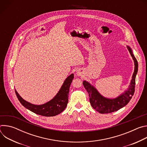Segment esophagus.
I'll list each match as a JSON object with an SVG mask.
<instances>
[{
	"instance_id": "obj_1",
	"label": "esophagus",
	"mask_w": 147,
	"mask_h": 147,
	"mask_svg": "<svg viewBox=\"0 0 147 147\" xmlns=\"http://www.w3.org/2000/svg\"><path fill=\"white\" fill-rule=\"evenodd\" d=\"M82 70H78L77 71H76V74L78 76H80L82 74Z\"/></svg>"
}]
</instances>
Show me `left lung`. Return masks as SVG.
Wrapping results in <instances>:
<instances>
[{
	"instance_id": "1",
	"label": "left lung",
	"mask_w": 147,
	"mask_h": 147,
	"mask_svg": "<svg viewBox=\"0 0 147 147\" xmlns=\"http://www.w3.org/2000/svg\"><path fill=\"white\" fill-rule=\"evenodd\" d=\"M127 48L134 62V71L130 84L127 90L116 98L110 99L103 96L90 83L84 81V87L88 92L90 102L92 107L100 113H110L114 112L125 107L129 102L134 95L136 85V77L138 71V62L134 57L132 49L129 46Z\"/></svg>"
}]
</instances>
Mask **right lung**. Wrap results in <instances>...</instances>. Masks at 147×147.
Returning a JSON list of instances; mask_svg holds the SVG:
<instances>
[{
    "mask_svg": "<svg viewBox=\"0 0 147 147\" xmlns=\"http://www.w3.org/2000/svg\"><path fill=\"white\" fill-rule=\"evenodd\" d=\"M74 78V74H71L65 80L60 90L49 102L42 105H34L23 99L15 90L16 94L20 103L26 108L30 111L44 116H54L63 111L68 103V97L70 84Z\"/></svg>",
    "mask_w": 147,
    "mask_h": 147,
    "instance_id": "1",
    "label": "right lung"
}]
</instances>
